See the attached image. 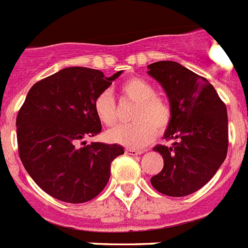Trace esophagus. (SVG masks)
<instances>
[{
	"instance_id": "1",
	"label": "esophagus",
	"mask_w": 248,
	"mask_h": 248,
	"mask_svg": "<svg viewBox=\"0 0 248 248\" xmlns=\"http://www.w3.org/2000/svg\"><path fill=\"white\" fill-rule=\"evenodd\" d=\"M126 155H130V156H138V155H142V151H138V149L134 148H126L125 149Z\"/></svg>"
}]
</instances>
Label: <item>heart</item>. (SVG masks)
<instances>
[{
	"label": "heart",
	"instance_id": "1",
	"mask_svg": "<svg viewBox=\"0 0 248 248\" xmlns=\"http://www.w3.org/2000/svg\"><path fill=\"white\" fill-rule=\"evenodd\" d=\"M124 97L137 102L133 112V124H120L106 132V139L111 143L142 148L156 138L157 130L163 132L171 122V109L169 104L158 97L153 85L139 78L132 77L122 85ZM93 111L104 125H112L116 122L115 100L109 90L101 91L93 100Z\"/></svg>",
	"mask_w": 248,
	"mask_h": 248
}]
</instances>
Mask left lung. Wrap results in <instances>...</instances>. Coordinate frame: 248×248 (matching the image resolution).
<instances>
[{"label":"left lung","mask_w":248,"mask_h":248,"mask_svg":"<svg viewBox=\"0 0 248 248\" xmlns=\"http://www.w3.org/2000/svg\"><path fill=\"white\" fill-rule=\"evenodd\" d=\"M148 69L170 101L171 122L163 138L175 140L171 147L153 148L165 165L151 184L165 195H190L202 189L226 159L227 108L208 79L180 63L161 61Z\"/></svg>","instance_id":"1"}]
</instances>
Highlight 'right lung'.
<instances>
[{
    "instance_id": "1",
    "label": "right lung",
    "mask_w": 248,
    "mask_h": 248,
    "mask_svg": "<svg viewBox=\"0 0 248 248\" xmlns=\"http://www.w3.org/2000/svg\"><path fill=\"white\" fill-rule=\"evenodd\" d=\"M68 67L32 86L16 118L18 155L31 179L61 202L79 204L101 193L119 144L86 138L101 132L93 100L122 75ZM81 146H79V144Z\"/></svg>"
}]
</instances>
